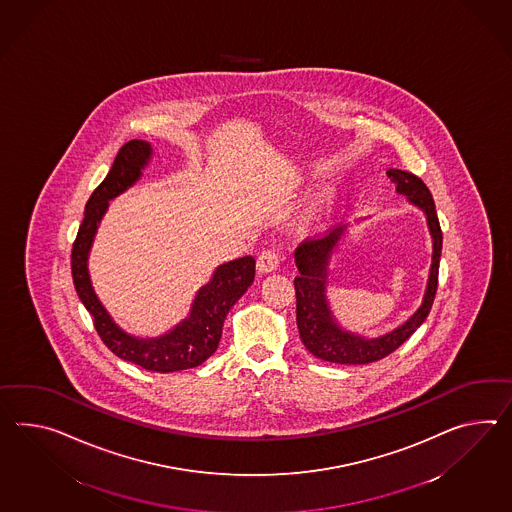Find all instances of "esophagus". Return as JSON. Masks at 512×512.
<instances>
[{
    "mask_svg": "<svg viewBox=\"0 0 512 512\" xmlns=\"http://www.w3.org/2000/svg\"><path fill=\"white\" fill-rule=\"evenodd\" d=\"M277 266H279V253L272 248L262 251L257 259V270L261 274H268V272H274Z\"/></svg>",
    "mask_w": 512,
    "mask_h": 512,
    "instance_id": "obj_1",
    "label": "esophagus"
}]
</instances>
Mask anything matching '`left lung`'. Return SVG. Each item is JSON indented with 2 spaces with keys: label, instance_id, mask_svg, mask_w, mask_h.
Segmentation results:
<instances>
[{
  "label": "left lung",
  "instance_id": "1",
  "mask_svg": "<svg viewBox=\"0 0 512 512\" xmlns=\"http://www.w3.org/2000/svg\"><path fill=\"white\" fill-rule=\"evenodd\" d=\"M390 181L396 185V192L407 196V200L418 209H422L427 218V227L433 238V257L429 268V279L425 287L424 300L418 311L412 314L405 324L392 329L387 335L377 338H366L357 333L346 331L340 327L337 318L329 307L325 296L327 285V264L338 240L344 235L346 225H338L327 235L320 238H305L296 248L294 259L300 270L294 279L296 287V322L300 329L303 346L311 351L314 357L322 361L337 364H368L381 361L411 337L412 333L424 324L425 318L433 307L438 287V266L442 253V231L438 224L435 201L420 177L390 168L387 172Z\"/></svg>",
  "mask_w": 512,
  "mask_h": 512
}]
</instances>
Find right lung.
Segmentation results:
<instances>
[{"instance_id":"1","label":"right lung","mask_w":512,"mask_h":512,"mask_svg":"<svg viewBox=\"0 0 512 512\" xmlns=\"http://www.w3.org/2000/svg\"><path fill=\"white\" fill-rule=\"evenodd\" d=\"M151 153L150 142L129 140L118 151L113 168L100 187L88 198L85 218L72 248V277L75 292L92 314L103 344L124 361L135 362L150 372L168 374L196 368L216 351L227 312L255 279V259L246 255L218 266L211 281L198 290L187 318L161 337H133L114 322L90 283L88 251L109 201L137 183L142 170L150 163Z\"/></svg>"}]
</instances>
